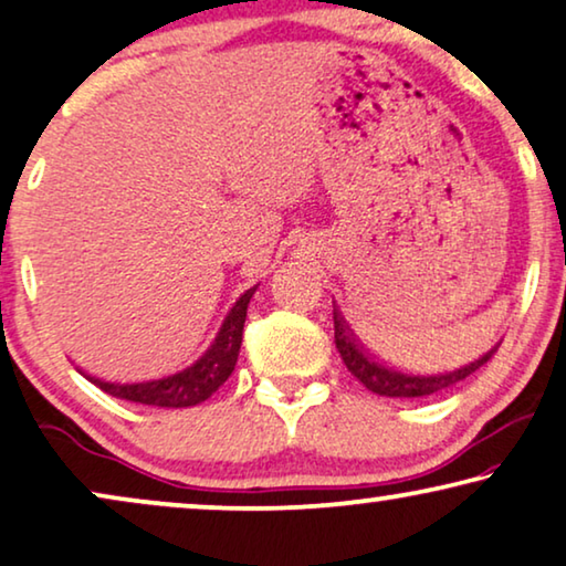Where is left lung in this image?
Listing matches in <instances>:
<instances>
[{"mask_svg": "<svg viewBox=\"0 0 566 566\" xmlns=\"http://www.w3.org/2000/svg\"><path fill=\"white\" fill-rule=\"evenodd\" d=\"M333 328H336V348L340 359L346 364V369L352 371L354 377L369 389V392L381 395V397H426V395L441 392V389L457 385V381L467 379L469 374H474L482 364H488L492 359V354L497 352V346L490 348V352L480 356L476 361L453 371L405 374L400 369H395V366L374 359L359 340H356L354 331L348 328V323L344 321V315H340L338 310H333Z\"/></svg>", "mask_w": 566, "mask_h": 566, "instance_id": "left-lung-1", "label": "left lung"}]
</instances>
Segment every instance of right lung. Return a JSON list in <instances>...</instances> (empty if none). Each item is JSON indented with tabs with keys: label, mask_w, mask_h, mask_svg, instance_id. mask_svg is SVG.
<instances>
[{
	"label": "right lung",
	"mask_w": 566,
	"mask_h": 566,
	"mask_svg": "<svg viewBox=\"0 0 566 566\" xmlns=\"http://www.w3.org/2000/svg\"><path fill=\"white\" fill-rule=\"evenodd\" d=\"M253 292H256V286H251L238 297L228 317L222 321V328L214 336L212 346L187 369L171 374V377L135 381V385H113V381H102L97 377H90V374H84V377L92 385H97L102 392L120 397V400L156 405V408H192V405L205 402L212 392H218V387L235 369L243 340L245 310H249Z\"/></svg>",
	"instance_id": "right-lung-1"
}]
</instances>
